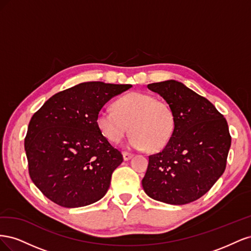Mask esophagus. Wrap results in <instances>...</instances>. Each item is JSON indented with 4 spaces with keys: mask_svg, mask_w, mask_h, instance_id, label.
<instances>
[{
    "mask_svg": "<svg viewBox=\"0 0 251 251\" xmlns=\"http://www.w3.org/2000/svg\"><path fill=\"white\" fill-rule=\"evenodd\" d=\"M123 156H124L125 161H128V160H130V159L133 157V154H131V153H127V151H124V153H123Z\"/></svg>",
    "mask_w": 251,
    "mask_h": 251,
    "instance_id": "obj_1",
    "label": "esophagus"
}]
</instances>
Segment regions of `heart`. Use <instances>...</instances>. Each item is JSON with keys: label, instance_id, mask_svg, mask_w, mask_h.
Wrapping results in <instances>:
<instances>
[{"label": "heart", "instance_id": "heart-1", "mask_svg": "<svg viewBox=\"0 0 251 251\" xmlns=\"http://www.w3.org/2000/svg\"><path fill=\"white\" fill-rule=\"evenodd\" d=\"M114 107L102 108L96 116L98 131L109 142L119 143L131 130V147L156 151L172 138L176 126L174 111L155 96L132 92L120 97Z\"/></svg>", "mask_w": 251, "mask_h": 251}]
</instances>
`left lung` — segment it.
<instances>
[{"instance_id": "1", "label": "left lung", "mask_w": 251, "mask_h": 251, "mask_svg": "<svg viewBox=\"0 0 251 251\" xmlns=\"http://www.w3.org/2000/svg\"><path fill=\"white\" fill-rule=\"evenodd\" d=\"M173 109L176 126L165 148L149 157L142 187L173 205L196 201L222 176L231 137L224 116L206 98L170 79L148 85Z\"/></svg>"}]
</instances>
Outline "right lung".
Here are the masks:
<instances>
[{
  "mask_svg": "<svg viewBox=\"0 0 251 251\" xmlns=\"http://www.w3.org/2000/svg\"><path fill=\"white\" fill-rule=\"evenodd\" d=\"M130 88L81 82L53 95L34 113L25 138L29 175L52 202L75 208L107 194L124 158L98 131L96 116L111 98Z\"/></svg>",
  "mask_w": 251,
  "mask_h": 251,
  "instance_id": "add662e5",
  "label": "right lung"
}]
</instances>
